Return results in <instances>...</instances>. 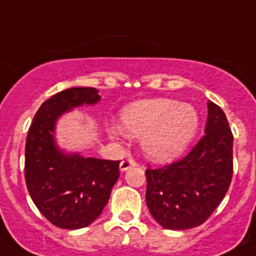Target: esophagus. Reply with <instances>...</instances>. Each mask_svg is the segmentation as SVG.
Returning <instances> with one entry per match:
<instances>
[{"mask_svg": "<svg viewBox=\"0 0 256 256\" xmlns=\"http://www.w3.org/2000/svg\"><path fill=\"white\" fill-rule=\"evenodd\" d=\"M136 166V162L132 160H124L120 164V171H126L128 168H132Z\"/></svg>", "mask_w": 256, "mask_h": 256, "instance_id": "1", "label": "esophagus"}]
</instances>
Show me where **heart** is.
<instances>
[{
    "instance_id": "obj_1",
    "label": "heart",
    "mask_w": 256,
    "mask_h": 256,
    "mask_svg": "<svg viewBox=\"0 0 256 256\" xmlns=\"http://www.w3.org/2000/svg\"><path fill=\"white\" fill-rule=\"evenodd\" d=\"M120 126H112L110 136H140V148L156 162L172 160L194 140L199 114L192 104L170 98H152L128 104L120 112Z\"/></svg>"
}]
</instances>
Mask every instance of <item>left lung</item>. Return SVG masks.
<instances>
[{"label":"left lung","instance_id":"1","mask_svg":"<svg viewBox=\"0 0 256 256\" xmlns=\"http://www.w3.org/2000/svg\"><path fill=\"white\" fill-rule=\"evenodd\" d=\"M204 136L182 160L148 168L146 204L168 230H187L206 222L224 198L232 178V132L218 104L207 102Z\"/></svg>","mask_w":256,"mask_h":256}]
</instances>
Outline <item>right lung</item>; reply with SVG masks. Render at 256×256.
Instances as JSON below:
<instances>
[{"instance_id":"add662e5","label":"right lung","mask_w":256,"mask_h":256,"mask_svg":"<svg viewBox=\"0 0 256 256\" xmlns=\"http://www.w3.org/2000/svg\"><path fill=\"white\" fill-rule=\"evenodd\" d=\"M100 100L94 88L54 94L38 108L25 146V179L34 204L50 223L78 230L92 224L108 204L120 178V160L69 152L58 146L56 126L65 112Z\"/></svg>"}]
</instances>
